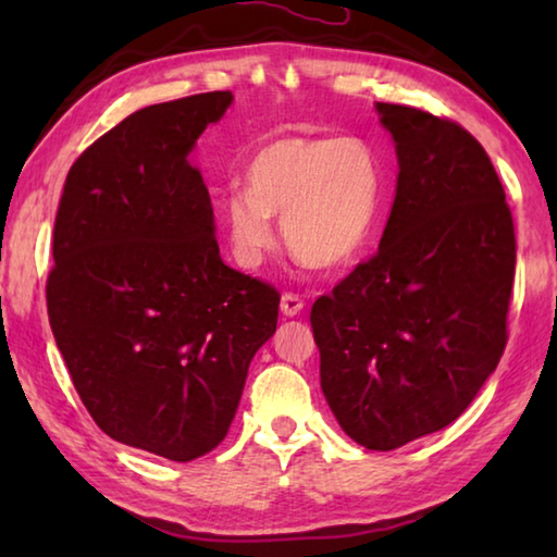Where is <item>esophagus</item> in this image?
<instances>
[{
  "label": "esophagus",
  "instance_id": "34e87169",
  "mask_svg": "<svg viewBox=\"0 0 557 557\" xmlns=\"http://www.w3.org/2000/svg\"><path fill=\"white\" fill-rule=\"evenodd\" d=\"M280 309H282V314L285 317H297L301 309H305V301H301V297L299 295H282V299H280Z\"/></svg>",
  "mask_w": 557,
  "mask_h": 557
}]
</instances>
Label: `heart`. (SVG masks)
<instances>
[{
    "label": "heart",
    "mask_w": 557,
    "mask_h": 557,
    "mask_svg": "<svg viewBox=\"0 0 557 557\" xmlns=\"http://www.w3.org/2000/svg\"><path fill=\"white\" fill-rule=\"evenodd\" d=\"M248 188H228L221 221L238 265L258 268L277 225L292 256L317 270H344L363 256L383 206V166L361 137H282L245 169Z\"/></svg>",
    "instance_id": "1"
}]
</instances>
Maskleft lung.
Returning a JSON list of instances; mask_svg holds the SVG:
<instances>
[{"mask_svg": "<svg viewBox=\"0 0 557 557\" xmlns=\"http://www.w3.org/2000/svg\"><path fill=\"white\" fill-rule=\"evenodd\" d=\"M398 157L379 252L312 307L334 418L391 451L455 422L496 371L516 272L504 186L457 122L375 102Z\"/></svg>", "mask_w": 557, "mask_h": 557, "instance_id": "8db88e82", "label": "left lung"}]
</instances>
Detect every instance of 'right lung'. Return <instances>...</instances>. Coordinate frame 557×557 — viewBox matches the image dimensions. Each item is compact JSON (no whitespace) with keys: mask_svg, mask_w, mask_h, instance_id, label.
<instances>
[{"mask_svg":"<svg viewBox=\"0 0 557 557\" xmlns=\"http://www.w3.org/2000/svg\"><path fill=\"white\" fill-rule=\"evenodd\" d=\"M231 90L149 106L71 166L46 285L55 346L98 428L172 461L219 447L280 295L221 260L191 152Z\"/></svg>","mask_w":557,"mask_h":557,"instance_id":"1","label":"right lung"}]
</instances>
